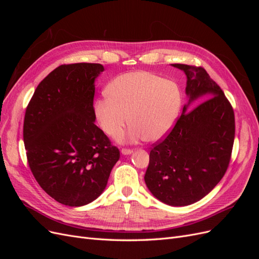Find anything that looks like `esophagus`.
Listing matches in <instances>:
<instances>
[{
	"label": "esophagus",
	"mask_w": 259,
	"mask_h": 259,
	"mask_svg": "<svg viewBox=\"0 0 259 259\" xmlns=\"http://www.w3.org/2000/svg\"><path fill=\"white\" fill-rule=\"evenodd\" d=\"M121 152H122V154H124V155H127V154H131V153L133 152V150H132V149H126V148H123L122 150H121Z\"/></svg>",
	"instance_id": "obj_1"
}]
</instances>
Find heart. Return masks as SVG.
Masks as SVG:
<instances>
[{
	"instance_id": "1",
	"label": "heart",
	"mask_w": 259,
	"mask_h": 259,
	"mask_svg": "<svg viewBox=\"0 0 259 259\" xmlns=\"http://www.w3.org/2000/svg\"><path fill=\"white\" fill-rule=\"evenodd\" d=\"M106 95L94 106L101 131L116 137L130 121L132 128L123 137L128 140L155 142L165 136L177 121L183 101L176 82L142 70L116 76Z\"/></svg>"
}]
</instances>
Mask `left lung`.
Wrapping results in <instances>:
<instances>
[{"mask_svg":"<svg viewBox=\"0 0 259 259\" xmlns=\"http://www.w3.org/2000/svg\"><path fill=\"white\" fill-rule=\"evenodd\" d=\"M173 67L187 76L189 101L167 136L152 145L145 182L161 202L186 206L204 198L224 177L236 125L229 100L204 68L183 64ZM197 99L203 101L190 111L187 107Z\"/></svg>","mask_w":259,"mask_h":259,"instance_id":"8db88e82","label":"left lung"}]
</instances>
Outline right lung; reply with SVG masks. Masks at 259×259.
Wrapping results in <instances>:
<instances>
[{
  "instance_id": "1",
  "label": "right lung",
  "mask_w": 259,
  "mask_h": 259,
  "mask_svg": "<svg viewBox=\"0 0 259 259\" xmlns=\"http://www.w3.org/2000/svg\"><path fill=\"white\" fill-rule=\"evenodd\" d=\"M100 64L61 65L37 85L26 109L23 142L42 189L68 206L103 193L120 151L95 122V80Z\"/></svg>"
}]
</instances>
